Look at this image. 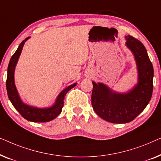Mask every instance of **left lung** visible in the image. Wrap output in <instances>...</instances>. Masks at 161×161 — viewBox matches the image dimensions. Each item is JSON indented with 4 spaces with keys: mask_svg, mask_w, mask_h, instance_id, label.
Masks as SVG:
<instances>
[{
    "mask_svg": "<svg viewBox=\"0 0 161 161\" xmlns=\"http://www.w3.org/2000/svg\"><path fill=\"white\" fill-rule=\"evenodd\" d=\"M125 39L136 63L137 85L128 92L119 93L103 83L92 81V108L99 117L112 123L133 120L146 108L153 94L154 70L146 48L133 36H125Z\"/></svg>",
    "mask_w": 161,
    "mask_h": 161,
    "instance_id": "8db88e82",
    "label": "left lung"
}]
</instances>
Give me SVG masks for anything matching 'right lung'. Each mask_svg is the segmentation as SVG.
<instances>
[{
	"label": "right lung",
	"mask_w": 161,
	"mask_h": 161,
	"mask_svg": "<svg viewBox=\"0 0 161 161\" xmlns=\"http://www.w3.org/2000/svg\"><path fill=\"white\" fill-rule=\"evenodd\" d=\"M28 38H30V37L26 38L25 39L22 41L21 44H19V47L17 48V51L11 58L8 65L6 90H7L8 98L12 102L14 107L19 112V114L25 119H26L28 121L34 122V123H46V122L53 120L60 114L63 104H64L63 101H64L65 95L70 90L75 87L76 83H74L62 90V92L57 97L55 103L51 107L44 108H36L27 105V104L22 102L14 84V70L18 59L19 58L20 54H21L22 47L25 44V42Z\"/></svg>",
	"instance_id": "obj_1"
}]
</instances>
